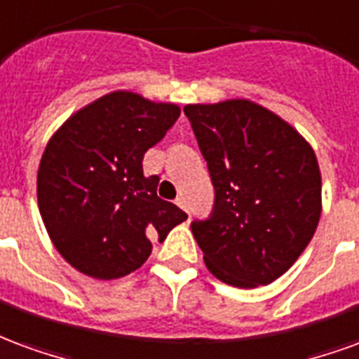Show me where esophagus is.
Wrapping results in <instances>:
<instances>
[{
    "label": "esophagus",
    "instance_id": "obj_1",
    "mask_svg": "<svg viewBox=\"0 0 359 359\" xmlns=\"http://www.w3.org/2000/svg\"><path fill=\"white\" fill-rule=\"evenodd\" d=\"M176 205L180 206V208H183V210H187V205H185V198H183V197L176 198Z\"/></svg>",
    "mask_w": 359,
    "mask_h": 359
}]
</instances>
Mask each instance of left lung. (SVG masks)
<instances>
[{"label":"left lung","mask_w":359,"mask_h":359,"mask_svg":"<svg viewBox=\"0 0 359 359\" xmlns=\"http://www.w3.org/2000/svg\"><path fill=\"white\" fill-rule=\"evenodd\" d=\"M214 185L208 219L191 231L219 281L255 289L297 262L321 216L312 145L276 112L248 99L185 104Z\"/></svg>","instance_id":"obj_1"}]
</instances>
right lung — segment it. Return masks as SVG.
<instances>
[{"mask_svg": "<svg viewBox=\"0 0 359 359\" xmlns=\"http://www.w3.org/2000/svg\"><path fill=\"white\" fill-rule=\"evenodd\" d=\"M182 109L133 91H111L76 111L47 141L38 168V206L67 262L95 279L141 268L187 214L156 195L143 154L166 135Z\"/></svg>", "mask_w": 359, "mask_h": 359, "instance_id": "1", "label": "right lung"}]
</instances>
